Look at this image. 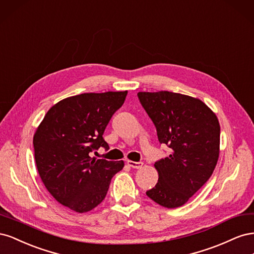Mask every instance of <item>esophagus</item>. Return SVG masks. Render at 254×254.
<instances>
[{"label":"esophagus","instance_id":"1","mask_svg":"<svg viewBox=\"0 0 254 254\" xmlns=\"http://www.w3.org/2000/svg\"><path fill=\"white\" fill-rule=\"evenodd\" d=\"M127 164L132 168H141L143 166L142 162H134V161H127Z\"/></svg>","mask_w":254,"mask_h":254}]
</instances>
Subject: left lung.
<instances>
[{"label":"left lung","mask_w":254,"mask_h":254,"mask_svg":"<svg viewBox=\"0 0 254 254\" xmlns=\"http://www.w3.org/2000/svg\"><path fill=\"white\" fill-rule=\"evenodd\" d=\"M137 97L171 155L155 163L158 183L146 191L151 200L174 209L210 179L219 156L220 126L200 99L168 91L139 92Z\"/></svg>","instance_id":"left-lung-1"}]
</instances>
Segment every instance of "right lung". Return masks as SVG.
Listing matches in <instances>:
<instances>
[{
	"label": "right lung",
	"instance_id": "right-lung-1",
	"mask_svg": "<svg viewBox=\"0 0 254 254\" xmlns=\"http://www.w3.org/2000/svg\"><path fill=\"white\" fill-rule=\"evenodd\" d=\"M127 91L83 93L63 99L45 114L34 135L38 173L51 195L77 213L94 209L108 191L123 161L90 157L99 147L109 149L104 131Z\"/></svg>",
	"mask_w": 254,
	"mask_h": 254
}]
</instances>
